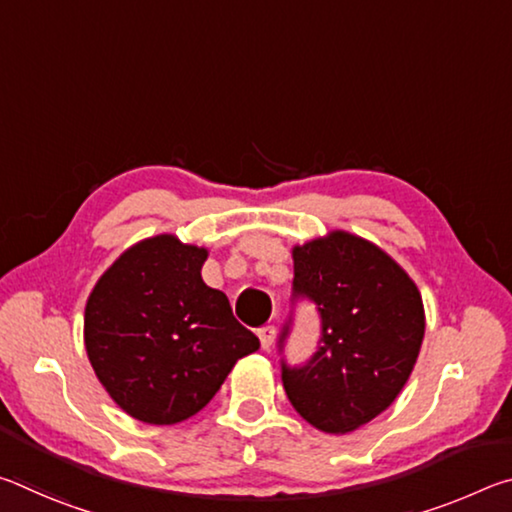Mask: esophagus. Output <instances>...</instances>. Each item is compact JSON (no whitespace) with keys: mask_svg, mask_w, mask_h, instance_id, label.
I'll return each instance as SVG.
<instances>
[{"mask_svg":"<svg viewBox=\"0 0 512 512\" xmlns=\"http://www.w3.org/2000/svg\"><path fill=\"white\" fill-rule=\"evenodd\" d=\"M257 336H259V341H262V348H264V350H271V345H273V341H275V327H273V325L259 327V329H257Z\"/></svg>","mask_w":512,"mask_h":512,"instance_id":"esophagus-1","label":"esophagus"}]
</instances>
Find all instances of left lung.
I'll use <instances>...</instances> for the list:
<instances>
[{"label":"left lung","instance_id":"1","mask_svg":"<svg viewBox=\"0 0 512 512\" xmlns=\"http://www.w3.org/2000/svg\"><path fill=\"white\" fill-rule=\"evenodd\" d=\"M291 257L293 291L316 302L323 336L307 366H282L284 391L311 427L350 433L409 381L424 339L422 296L386 250L348 230L293 246Z\"/></svg>","mask_w":512,"mask_h":512}]
</instances>
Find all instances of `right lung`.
I'll use <instances>...</instances> for the list:
<instances>
[{
	"label": "right lung",
	"instance_id": "1",
	"mask_svg": "<svg viewBox=\"0 0 512 512\" xmlns=\"http://www.w3.org/2000/svg\"><path fill=\"white\" fill-rule=\"evenodd\" d=\"M207 248L155 235L126 248L85 302L83 341L94 375L121 411L176 424L207 406L259 339L207 287Z\"/></svg>",
	"mask_w": 512,
	"mask_h": 512
}]
</instances>
